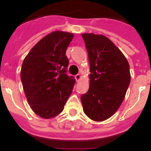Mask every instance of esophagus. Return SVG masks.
<instances>
[{"label": "esophagus", "mask_w": 151, "mask_h": 151, "mask_svg": "<svg viewBox=\"0 0 151 151\" xmlns=\"http://www.w3.org/2000/svg\"><path fill=\"white\" fill-rule=\"evenodd\" d=\"M80 77H81V76H80V74H76V75H75V79H76V80H77V81H78V80H80Z\"/></svg>", "instance_id": "34e87169"}]
</instances>
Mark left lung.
I'll return each mask as SVG.
<instances>
[{"label":"left lung","mask_w":151,"mask_h":151,"mask_svg":"<svg viewBox=\"0 0 151 151\" xmlns=\"http://www.w3.org/2000/svg\"><path fill=\"white\" fill-rule=\"evenodd\" d=\"M90 63L89 88L81 95L86 115L95 122L110 118L124 99L130 83L129 65L119 49L103 35L84 33Z\"/></svg>","instance_id":"left-lung-1"}]
</instances>
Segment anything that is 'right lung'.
I'll return each instance as SVG.
<instances>
[{
	"label": "right lung",
	"mask_w": 151,
	"mask_h": 151,
	"mask_svg": "<svg viewBox=\"0 0 151 151\" xmlns=\"http://www.w3.org/2000/svg\"><path fill=\"white\" fill-rule=\"evenodd\" d=\"M74 34L55 31L41 39L22 63L21 80L31 109L39 116L50 118L63 112L75 84L67 75L65 55Z\"/></svg>",
	"instance_id": "1"
}]
</instances>
